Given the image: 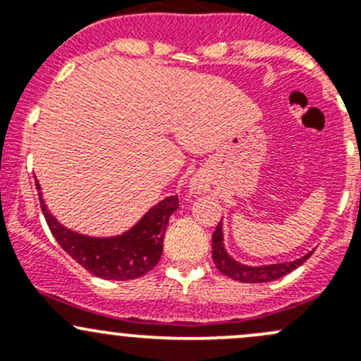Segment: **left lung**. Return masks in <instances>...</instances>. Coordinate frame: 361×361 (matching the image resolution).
I'll return each instance as SVG.
<instances>
[{
	"label": "left lung",
	"mask_w": 361,
	"mask_h": 361,
	"mask_svg": "<svg viewBox=\"0 0 361 361\" xmlns=\"http://www.w3.org/2000/svg\"><path fill=\"white\" fill-rule=\"evenodd\" d=\"M213 262L216 265L218 271L221 274L228 276V278L235 279V281L241 283H267L274 281V279L283 278V276L290 274L295 271L298 265L304 264L311 253H307L305 257L297 258V260L288 262V264H274V265H262V267H248V265H243L239 262H235L234 258H231L227 255V251L224 248V234H221V224L216 225L213 234Z\"/></svg>",
	"instance_id": "8db88e82"
}]
</instances>
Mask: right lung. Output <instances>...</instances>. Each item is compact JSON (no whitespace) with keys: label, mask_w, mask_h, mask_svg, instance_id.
<instances>
[{"label":"right lung","mask_w":361,"mask_h":361,"mask_svg":"<svg viewBox=\"0 0 361 361\" xmlns=\"http://www.w3.org/2000/svg\"><path fill=\"white\" fill-rule=\"evenodd\" d=\"M36 188H38L43 216L61 248L94 276L103 279H115V281L141 278L157 265L160 255H162L167 220L180 206L178 195L166 197L157 206L152 207L123 235L96 239L76 234V232L63 227L47 209L38 181H36Z\"/></svg>","instance_id":"right-lung-1"}]
</instances>
